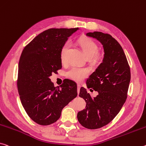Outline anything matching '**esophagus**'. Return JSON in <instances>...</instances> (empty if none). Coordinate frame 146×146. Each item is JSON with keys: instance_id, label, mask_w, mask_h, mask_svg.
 <instances>
[{"instance_id": "1", "label": "esophagus", "mask_w": 146, "mask_h": 146, "mask_svg": "<svg viewBox=\"0 0 146 146\" xmlns=\"http://www.w3.org/2000/svg\"><path fill=\"white\" fill-rule=\"evenodd\" d=\"M80 88V84H78V85H77V92H78V94H79Z\"/></svg>"}]
</instances>
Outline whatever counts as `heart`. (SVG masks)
<instances>
[{
	"label": "heart",
	"mask_w": 146,
	"mask_h": 146,
	"mask_svg": "<svg viewBox=\"0 0 146 146\" xmlns=\"http://www.w3.org/2000/svg\"><path fill=\"white\" fill-rule=\"evenodd\" d=\"M78 45L81 47L83 52L88 58H91L94 62H97L100 59V55L98 52V45L95 41L89 38H82L78 41ZM69 48V43H65L60 50V60L62 63L66 62L67 54ZM90 73L89 69L86 68H80L73 66L68 69L66 72V77L75 82H80L86 77Z\"/></svg>",
	"instance_id": "b5f03b06"
}]
</instances>
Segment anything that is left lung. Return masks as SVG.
<instances>
[{
  "instance_id": "1",
  "label": "left lung",
  "mask_w": 146,
  "mask_h": 146,
  "mask_svg": "<svg viewBox=\"0 0 146 146\" xmlns=\"http://www.w3.org/2000/svg\"><path fill=\"white\" fill-rule=\"evenodd\" d=\"M86 36L100 41L105 54L102 63L86 80L88 88L98 95L92 98L80 88L79 96L86 105L78 112L77 119L85 128L96 129L109 123L121 109L127 98L131 71L123 48L112 36L101 32H88Z\"/></svg>"
}]
</instances>
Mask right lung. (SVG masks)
I'll return each instance as SVG.
<instances>
[{
  "mask_svg": "<svg viewBox=\"0 0 146 146\" xmlns=\"http://www.w3.org/2000/svg\"><path fill=\"white\" fill-rule=\"evenodd\" d=\"M75 29H50L24 48L19 62L17 90L21 102L31 118L48 125L60 118L63 108L77 96V86L67 79L54 87L50 77L62 68L60 50Z\"/></svg>",
  "mask_w": 146,
  "mask_h": 146,
  "instance_id": "obj_1",
  "label": "right lung"
}]
</instances>
